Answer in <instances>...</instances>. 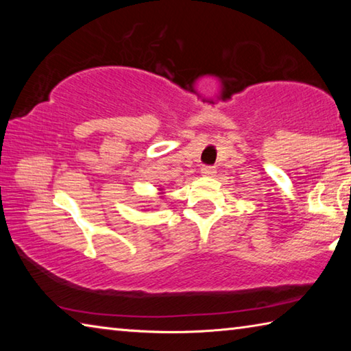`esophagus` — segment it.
<instances>
[{"label":"esophagus","instance_id":"34e87169","mask_svg":"<svg viewBox=\"0 0 351 351\" xmlns=\"http://www.w3.org/2000/svg\"><path fill=\"white\" fill-rule=\"evenodd\" d=\"M217 173V170H215V167H212V165H203V167H201V175L203 176H213Z\"/></svg>","mask_w":351,"mask_h":351}]
</instances>
